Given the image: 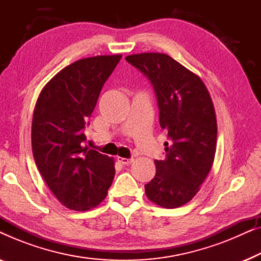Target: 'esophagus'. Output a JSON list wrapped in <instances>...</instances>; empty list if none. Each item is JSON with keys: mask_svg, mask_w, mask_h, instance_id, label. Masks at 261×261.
Instances as JSON below:
<instances>
[{"mask_svg": "<svg viewBox=\"0 0 261 261\" xmlns=\"http://www.w3.org/2000/svg\"><path fill=\"white\" fill-rule=\"evenodd\" d=\"M117 162L122 165H130L132 163L134 162V159H128V158H122V156H117Z\"/></svg>", "mask_w": 261, "mask_h": 261, "instance_id": "obj_1", "label": "esophagus"}]
</instances>
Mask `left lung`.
I'll list each match as a JSON object with an SVG mask.
<instances>
[{"label": "left lung", "instance_id": "obj_1", "mask_svg": "<svg viewBox=\"0 0 261 261\" xmlns=\"http://www.w3.org/2000/svg\"><path fill=\"white\" fill-rule=\"evenodd\" d=\"M126 60L154 88L159 122L167 130L166 159L154 160L156 173L145 185L149 201L162 208L190 202L212 170L216 152V114L208 89L197 74L165 53H139Z\"/></svg>", "mask_w": 261, "mask_h": 261}]
</instances>
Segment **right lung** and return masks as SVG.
Here are the masks:
<instances>
[{"label": "right lung", "instance_id": "add662e5", "mask_svg": "<svg viewBox=\"0 0 261 261\" xmlns=\"http://www.w3.org/2000/svg\"><path fill=\"white\" fill-rule=\"evenodd\" d=\"M121 57H90L64 67L45 85L34 108L32 149L39 172L58 201L77 212L97 206L115 176L114 159L83 141L103 84Z\"/></svg>", "mask_w": 261, "mask_h": 261}]
</instances>
